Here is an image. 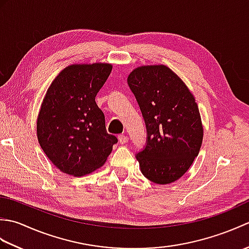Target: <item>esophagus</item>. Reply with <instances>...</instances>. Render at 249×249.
<instances>
[{
    "label": "esophagus",
    "mask_w": 249,
    "mask_h": 249,
    "mask_svg": "<svg viewBox=\"0 0 249 249\" xmlns=\"http://www.w3.org/2000/svg\"><path fill=\"white\" fill-rule=\"evenodd\" d=\"M119 141H120V143L125 144L126 142L128 141V137L126 136V135H120V136H119Z\"/></svg>",
    "instance_id": "1"
}]
</instances>
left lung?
I'll use <instances>...</instances> for the list:
<instances>
[{
    "label": "left lung",
    "instance_id": "obj_1",
    "mask_svg": "<svg viewBox=\"0 0 249 249\" xmlns=\"http://www.w3.org/2000/svg\"><path fill=\"white\" fill-rule=\"evenodd\" d=\"M127 82L146 126V144L136 155L141 172L156 184L176 182L202 144L203 127L194 95L165 65L136 68Z\"/></svg>",
    "mask_w": 249,
    "mask_h": 249
}]
</instances>
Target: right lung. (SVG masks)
Returning <instances> with one entry per match:
<instances>
[{
	"mask_svg": "<svg viewBox=\"0 0 249 249\" xmlns=\"http://www.w3.org/2000/svg\"><path fill=\"white\" fill-rule=\"evenodd\" d=\"M111 71L107 63L67 66L46 93L37 118V138L62 172L82 177L95 171L118 142L106 130L105 115L95 102Z\"/></svg>",
	"mask_w": 249,
	"mask_h": 249,
	"instance_id": "add662e5",
	"label": "right lung"
}]
</instances>
